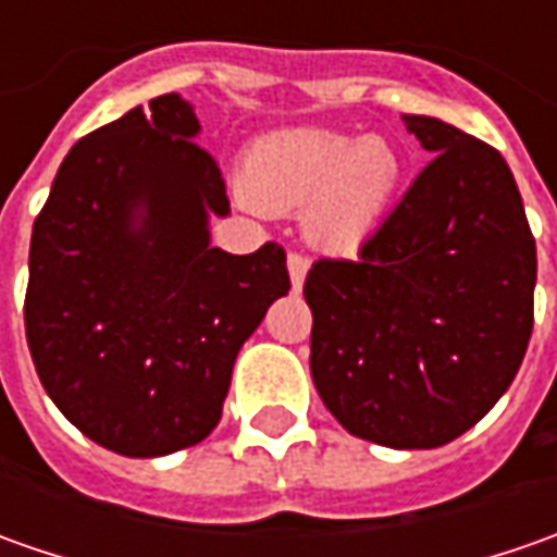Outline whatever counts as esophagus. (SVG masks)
<instances>
[{"label":"esophagus","instance_id":"esophagus-1","mask_svg":"<svg viewBox=\"0 0 557 557\" xmlns=\"http://www.w3.org/2000/svg\"><path fill=\"white\" fill-rule=\"evenodd\" d=\"M307 269H310V260H307L304 253H288L290 288H294V290L304 288V278H307Z\"/></svg>","mask_w":557,"mask_h":557}]
</instances>
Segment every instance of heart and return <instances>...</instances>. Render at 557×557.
Masks as SVG:
<instances>
[{
	"label": "heart",
	"instance_id": "b5f03b06",
	"mask_svg": "<svg viewBox=\"0 0 557 557\" xmlns=\"http://www.w3.org/2000/svg\"><path fill=\"white\" fill-rule=\"evenodd\" d=\"M403 183V158L391 141L334 129H278L250 145L245 198L267 213L304 210L312 245L359 250L381 228Z\"/></svg>",
	"mask_w": 557,
	"mask_h": 557
}]
</instances>
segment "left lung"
<instances>
[{"mask_svg":"<svg viewBox=\"0 0 557 557\" xmlns=\"http://www.w3.org/2000/svg\"><path fill=\"white\" fill-rule=\"evenodd\" d=\"M431 151L359 260L312 263V384L354 437L434 449L508 391L533 332L536 242L496 148L403 114Z\"/></svg>","mask_w":557,"mask_h":557,"instance_id":"8db88e82","label":"left lung"}]
</instances>
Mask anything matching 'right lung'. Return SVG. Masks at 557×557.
I'll list each match as a JSON object with an SVG mask.
<instances>
[{"label": "right lung", "mask_w": 557, "mask_h": 557, "mask_svg": "<svg viewBox=\"0 0 557 557\" xmlns=\"http://www.w3.org/2000/svg\"><path fill=\"white\" fill-rule=\"evenodd\" d=\"M198 133L176 92L133 108L76 141L33 223L36 374L74 428L129 459L216 428L238 350L290 288L278 245H210L228 198Z\"/></svg>", "instance_id": "right-lung-1"}]
</instances>
